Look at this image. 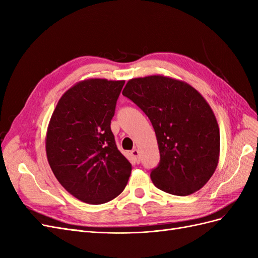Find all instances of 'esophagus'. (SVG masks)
<instances>
[{
	"mask_svg": "<svg viewBox=\"0 0 258 258\" xmlns=\"http://www.w3.org/2000/svg\"><path fill=\"white\" fill-rule=\"evenodd\" d=\"M130 153H131L132 157L135 158V160H136L137 162H139V161H140V155H139V151L137 150V148H135V150H132Z\"/></svg>",
	"mask_w": 258,
	"mask_h": 258,
	"instance_id": "esophagus-1",
	"label": "esophagus"
}]
</instances>
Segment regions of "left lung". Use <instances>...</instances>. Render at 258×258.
<instances>
[{
	"instance_id": "left-lung-1",
	"label": "left lung",
	"mask_w": 258,
	"mask_h": 258,
	"mask_svg": "<svg viewBox=\"0 0 258 258\" xmlns=\"http://www.w3.org/2000/svg\"><path fill=\"white\" fill-rule=\"evenodd\" d=\"M122 95L150 118L160 153L154 185L188 196L213 175L220 157V128L205 98L185 82L162 75L130 80Z\"/></svg>"
}]
</instances>
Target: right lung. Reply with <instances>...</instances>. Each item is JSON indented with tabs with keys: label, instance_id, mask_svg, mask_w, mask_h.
<instances>
[{
	"label": "right lung",
	"instance_id": "obj_1",
	"mask_svg": "<svg viewBox=\"0 0 258 258\" xmlns=\"http://www.w3.org/2000/svg\"><path fill=\"white\" fill-rule=\"evenodd\" d=\"M124 81L77 83L58 101L46 135V154L59 183L75 198L105 204L126 187L131 163L118 151L111 120Z\"/></svg>",
	"mask_w": 258,
	"mask_h": 258
}]
</instances>
